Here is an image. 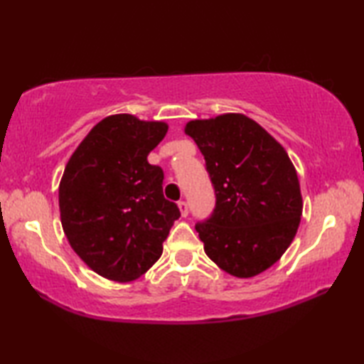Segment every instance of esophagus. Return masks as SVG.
Returning a JSON list of instances; mask_svg holds the SVG:
<instances>
[{"label": "esophagus", "instance_id": "obj_1", "mask_svg": "<svg viewBox=\"0 0 364 364\" xmlns=\"http://www.w3.org/2000/svg\"><path fill=\"white\" fill-rule=\"evenodd\" d=\"M178 207H180V212H181V215L183 217H188V213H189V207H188V202L184 200V199H181L180 202H178Z\"/></svg>", "mask_w": 364, "mask_h": 364}]
</instances>
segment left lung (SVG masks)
<instances>
[{
  "instance_id": "8db88e82",
  "label": "left lung",
  "mask_w": 364,
  "mask_h": 364,
  "mask_svg": "<svg viewBox=\"0 0 364 364\" xmlns=\"http://www.w3.org/2000/svg\"><path fill=\"white\" fill-rule=\"evenodd\" d=\"M186 134L205 159L215 207L197 221L210 260L237 278H252L291 245L301 217L300 184L278 141L249 117L193 120Z\"/></svg>"
}]
</instances>
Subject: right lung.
<instances>
[{
    "label": "right lung",
    "instance_id": "obj_1",
    "mask_svg": "<svg viewBox=\"0 0 364 364\" xmlns=\"http://www.w3.org/2000/svg\"><path fill=\"white\" fill-rule=\"evenodd\" d=\"M167 123L110 115L73 152L59 186L60 221L75 254L112 281H133L160 255L180 208L164 197V170L147 156Z\"/></svg>",
    "mask_w": 364,
    "mask_h": 364
}]
</instances>
